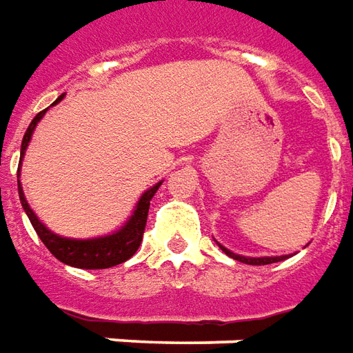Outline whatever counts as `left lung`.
<instances>
[{
  "label": "left lung",
  "instance_id": "left-lung-1",
  "mask_svg": "<svg viewBox=\"0 0 353 353\" xmlns=\"http://www.w3.org/2000/svg\"><path fill=\"white\" fill-rule=\"evenodd\" d=\"M221 249L228 256H232L234 261H239V262H245V264H251V266H264V264H272V262H279V261H285V259H289V256H262V259H249V256H239L236 252L228 251V249H224L221 245Z\"/></svg>",
  "mask_w": 353,
  "mask_h": 353
}]
</instances>
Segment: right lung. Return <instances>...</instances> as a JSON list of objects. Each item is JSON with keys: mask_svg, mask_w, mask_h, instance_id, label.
I'll use <instances>...</instances> for the list:
<instances>
[{"mask_svg": "<svg viewBox=\"0 0 353 353\" xmlns=\"http://www.w3.org/2000/svg\"><path fill=\"white\" fill-rule=\"evenodd\" d=\"M61 94L57 102L62 101ZM43 112H39L32 123L24 132V139H22L21 146V161H19V172L17 176H21V165H22V156L28 148V142L32 139V132L36 129L37 121L43 117ZM161 186V182H157L156 186H152L150 190H146L142 197L139 199V203L134 207V211L129 216V221L125 222L121 228L110 234V236L102 237H91V239H72V237H62L59 234H54L51 230L45 226L43 222L39 221L36 216V212L30 209L26 197L22 194L21 181H19V197H21V203L24 207V211L28 214L32 226L36 230V234L39 236V239L43 241V245L51 251V254L54 259H59L64 264L68 266H74V268H85V270H102V268H112V266H117L121 262L129 261L134 252L139 251V247L142 243V236H144V228H146V221H148V209L152 197L157 192V188Z\"/></svg>", "mask_w": 353, "mask_h": 353, "instance_id": "add662e5", "label": "right lung"}]
</instances>
